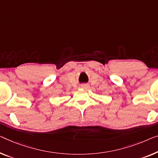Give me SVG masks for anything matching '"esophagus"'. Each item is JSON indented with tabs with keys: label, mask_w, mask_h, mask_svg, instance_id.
Instances as JSON below:
<instances>
[{
	"label": "esophagus",
	"mask_w": 158,
	"mask_h": 158,
	"mask_svg": "<svg viewBox=\"0 0 158 158\" xmlns=\"http://www.w3.org/2000/svg\"><path fill=\"white\" fill-rule=\"evenodd\" d=\"M81 87L83 89H87V88H89V84H83L81 85Z\"/></svg>",
	"instance_id": "1"
}]
</instances>
